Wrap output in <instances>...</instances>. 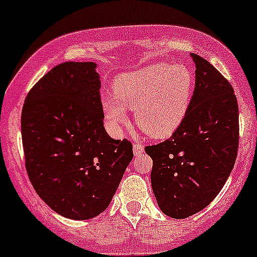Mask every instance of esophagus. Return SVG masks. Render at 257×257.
Segmentation results:
<instances>
[{"label":"esophagus","mask_w":257,"mask_h":257,"mask_svg":"<svg viewBox=\"0 0 257 257\" xmlns=\"http://www.w3.org/2000/svg\"><path fill=\"white\" fill-rule=\"evenodd\" d=\"M143 150H144V145H143V144L138 143V142H137V143H134V145H133V152H134V154H136V155L141 154V153L143 152Z\"/></svg>","instance_id":"obj_1"}]
</instances>
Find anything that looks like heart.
Returning <instances> with one entry per match:
<instances>
[{
	"label": "heart",
	"mask_w": 257,
	"mask_h": 257,
	"mask_svg": "<svg viewBox=\"0 0 257 257\" xmlns=\"http://www.w3.org/2000/svg\"><path fill=\"white\" fill-rule=\"evenodd\" d=\"M195 78L185 64L155 63L121 74L114 97L103 100L113 123L126 119L124 108L136 110L137 125L152 138H167L180 126L193 100Z\"/></svg>",
	"instance_id": "obj_1"
}]
</instances>
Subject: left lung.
Wrapping results in <instances>:
<instances>
[{"label": "left lung", "instance_id": "8db88e82", "mask_svg": "<svg viewBox=\"0 0 257 257\" xmlns=\"http://www.w3.org/2000/svg\"><path fill=\"white\" fill-rule=\"evenodd\" d=\"M185 119L167 141L145 147L152 188L165 215L185 219L209 205L226 183L239 149V105L230 82L198 54Z\"/></svg>", "mask_w": 257, "mask_h": 257}]
</instances>
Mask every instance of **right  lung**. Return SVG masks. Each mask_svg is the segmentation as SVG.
<instances>
[{"label":"right lung","instance_id":"obj_1","mask_svg":"<svg viewBox=\"0 0 257 257\" xmlns=\"http://www.w3.org/2000/svg\"><path fill=\"white\" fill-rule=\"evenodd\" d=\"M92 62H64L26 97L21 134L26 170L36 193L59 215L98 216L109 205L133 159L128 139L103 125L99 74Z\"/></svg>","mask_w":257,"mask_h":257}]
</instances>
